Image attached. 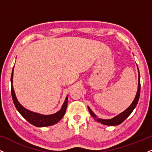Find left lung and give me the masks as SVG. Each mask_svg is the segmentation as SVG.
I'll list each match as a JSON object with an SVG mask.
<instances>
[{"mask_svg": "<svg viewBox=\"0 0 152 152\" xmlns=\"http://www.w3.org/2000/svg\"><path fill=\"white\" fill-rule=\"evenodd\" d=\"M138 72H139V83H138V90H137V95H136L135 99L132 102V104L129 106V108L125 110L124 111L121 113L120 114L117 115L116 116H115L111 119H102V118H98L96 117L95 114H94L93 112L91 111V110L90 109L89 107H88V111H89L91 115L93 116L94 118H95L96 121H97L99 123L102 124L104 125H108V126H116V125L120 124H121L122 122L124 121L126 118L128 117L129 115L132 114V112L133 111V110L134 109V108L136 107L137 105V103L139 102V96H140V88H141V84H140V74H139V69H138Z\"/></svg>", "mask_w": 152, "mask_h": 152, "instance_id": "left-lung-1", "label": "left lung"}]
</instances>
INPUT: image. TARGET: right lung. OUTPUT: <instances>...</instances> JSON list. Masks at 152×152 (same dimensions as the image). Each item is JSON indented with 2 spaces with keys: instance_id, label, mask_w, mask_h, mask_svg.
Wrapping results in <instances>:
<instances>
[{
  "instance_id": "1",
  "label": "right lung",
  "mask_w": 152,
  "mask_h": 152,
  "mask_svg": "<svg viewBox=\"0 0 152 152\" xmlns=\"http://www.w3.org/2000/svg\"><path fill=\"white\" fill-rule=\"evenodd\" d=\"M13 69L12 71L11 78H10V81H11V95L12 99H13L14 105L18 110V111L21 114V116L24 118H26L29 123L34 125L35 126L38 127H43V126H51V125L55 124L57 122H58L64 116L66 112V108H67V103H68V96L66 98L65 102L63 104L61 109L58 111L56 114L51 115H41L39 114H36V113L32 112V111H28V110L26 109L23 106L19 104V102L17 100L16 97H15L14 89L13 87Z\"/></svg>"
}]
</instances>
